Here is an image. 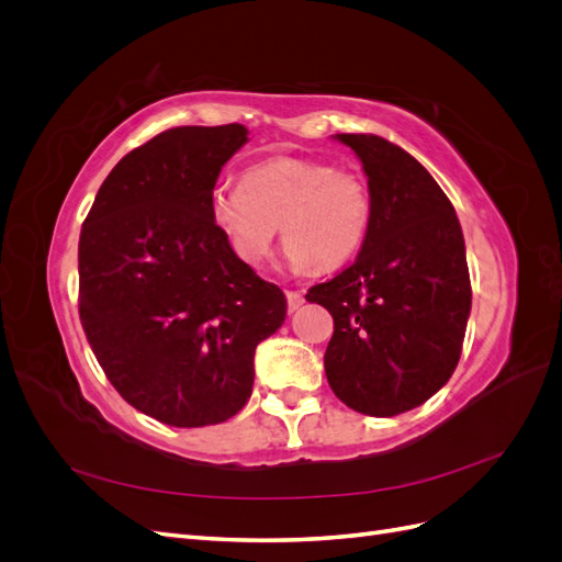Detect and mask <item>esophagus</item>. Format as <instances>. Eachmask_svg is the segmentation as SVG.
<instances>
[{"mask_svg":"<svg viewBox=\"0 0 562 562\" xmlns=\"http://www.w3.org/2000/svg\"><path fill=\"white\" fill-rule=\"evenodd\" d=\"M288 297V312H297L304 304V295L300 291H285Z\"/></svg>","mask_w":562,"mask_h":562,"instance_id":"34e87169","label":"esophagus"}]
</instances>
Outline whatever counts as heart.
I'll return each mask as SVG.
<instances>
[{
	"mask_svg": "<svg viewBox=\"0 0 562 562\" xmlns=\"http://www.w3.org/2000/svg\"><path fill=\"white\" fill-rule=\"evenodd\" d=\"M213 225L250 267L267 262L279 225L293 269L330 271L366 241L372 201L366 180L307 157H279L250 166L241 184H220L209 196Z\"/></svg>",
	"mask_w": 562,
	"mask_h": 562,
	"instance_id": "b5f03b06",
	"label": "heart"
}]
</instances>
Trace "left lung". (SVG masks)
Masks as SVG:
<instances>
[{
	"instance_id": "8db88e82",
	"label": "left lung",
	"mask_w": 562,
	"mask_h": 562,
	"mask_svg": "<svg viewBox=\"0 0 562 562\" xmlns=\"http://www.w3.org/2000/svg\"><path fill=\"white\" fill-rule=\"evenodd\" d=\"M368 176L370 227L359 258L307 300L333 314L323 366L335 396L370 417L429 401L457 368L471 312L464 234L415 157L372 133H337Z\"/></svg>"
}]
</instances>
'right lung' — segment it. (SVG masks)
<instances>
[{"instance_id": "obj_1", "label": "right lung", "mask_w": 562, "mask_h": 562, "mask_svg": "<svg viewBox=\"0 0 562 562\" xmlns=\"http://www.w3.org/2000/svg\"><path fill=\"white\" fill-rule=\"evenodd\" d=\"M248 128L178 126L135 147L100 184L79 236V318L135 411L209 427L241 411L255 349L285 295L232 252L209 196Z\"/></svg>"}]
</instances>
